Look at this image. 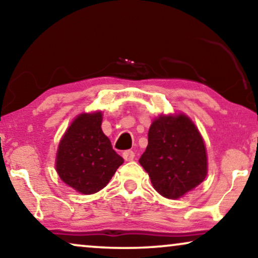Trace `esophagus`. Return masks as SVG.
Segmentation results:
<instances>
[{
	"label": "esophagus",
	"mask_w": 258,
	"mask_h": 258,
	"mask_svg": "<svg viewBox=\"0 0 258 258\" xmlns=\"http://www.w3.org/2000/svg\"><path fill=\"white\" fill-rule=\"evenodd\" d=\"M122 156L124 158V161H133L134 158H135V153L132 150H126L122 154Z\"/></svg>",
	"instance_id": "1"
}]
</instances>
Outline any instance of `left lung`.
Returning a JSON list of instances; mask_svg holds the SVG:
<instances>
[{"label":"left lung","mask_w":258,"mask_h":258,"mask_svg":"<svg viewBox=\"0 0 258 258\" xmlns=\"http://www.w3.org/2000/svg\"><path fill=\"white\" fill-rule=\"evenodd\" d=\"M140 164L154 189L168 200L181 199L208 175L206 143L184 112L162 114L151 122Z\"/></svg>","instance_id":"obj_1"}]
</instances>
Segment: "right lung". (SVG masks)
Segmentation results:
<instances>
[{"mask_svg": "<svg viewBox=\"0 0 258 258\" xmlns=\"http://www.w3.org/2000/svg\"><path fill=\"white\" fill-rule=\"evenodd\" d=\"M102 119L101 110L77 115L56 151L55 168L59 178L82 195L103 189L123 163L102 132Z\"/></svg>", "mask_w": 258, "mask_h": 258, "instance_id": "1", "label": "right lung"}]
</instances>
